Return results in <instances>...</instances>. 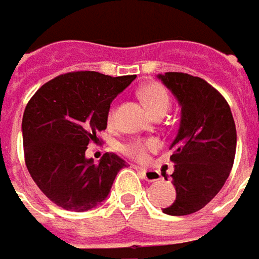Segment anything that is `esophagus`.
<instances>
[{
  "mask_svg": "<svg viewBox=\"0 0 259 259\" xmlns=\"http://www.w3.org/2000/svg\"><path fill=\"white\" fill-rule=\"evenodd\" d=\"M136 169L141 172V175L144 179H147L148 182H155V181H160L161 179V175H160V172H157V170H151V169H144V167H139V166H136Z\"/></svg>",
  "mask_w": 259,
  "mask_h": 259,
  "instance_id": "1",
  "label": "esophagus"
}]
</instances>
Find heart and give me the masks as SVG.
<instances>
[{"label": "heart", "instance_id": "obj_1", "mask_svg": "<svg viewBox=\"0 0 259 259\" xmlns=\"http://www.w3.org/2000/svg\"><path fill=\"white\" fill-rule=\"evenodd\" d=\"M139 96L145 102V105L150 108V111L157 117L164 115L172 105V99H170L167 89L158 81L144 84L139 89ZM114 120H115V106H112L108 112V123H114ZM158 147H160V144L154 138H147V139L136 138V139H132L127 144H124L121 150L127 157L133 158V160L145 161L148 158V154L157 151Z\"/></svg>", "mask_w": 259, "mask_h": 259}]
</instances>
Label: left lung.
<instances>
[{"mask_svg": "<svg viewBox=\"0 0 259 259\" xmlns=\"http://www.w3.org/2000/svg\"><path fill=\"white\" fill-rule=\"evenodd\" d=\"M181 104V124L170 148L177 200L167 215L200 210L223 188L236 155V124L228 102L207 81L184 72L158 75Z\"/></svg>", "mask_w": 259, "mask_h": 259, "instance_id": "left-lung-1", "label": "left lung"}]
</instances>
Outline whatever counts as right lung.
<instances>
[{"label": "right lung", "mask_w": 259, "mask_h": 259, "mask_svg": "<svg viewBox=\"0 0 259 259\" xmlns=\"http://www.w3.org/2000/svg\"><path fill=\"white\" fill-rule=\"evenodd\" d=\"M136 77L75 71L42 84L23 112L25 163L38 188L62 209L85 212L106 199L126 161L114 153L85 158L106 129L112 99Z\"/></svg>", "instance_id": "obj_1"}]
</instances>
